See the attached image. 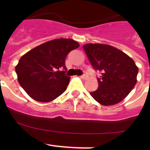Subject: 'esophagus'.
I'll return each instance as SVG.
<instances>
[{"instance_id":"esophagus-1","label":"esophagus","mask_w":150,"mask_h":150,"mask_svg":"<svg viewBox=\"0 0 150 150\" xmlns=\"http://www.w3.org/2000/svg\"><path fill=\"white\" fill-rule=\"evenodd\" d=\"M87 77H88V74H87L86 72H84V74H83V75L81 76V78L83 79H87Z\"/></svg>"}]
</instances>
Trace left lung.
<instances>
[{
    "label": "left lung",
    "instance_id": "8db88e82",
    "mask_svg": "<svg viewBox=\"0 0 150 150\" xmlns=\"http://www.w3.org/2000/svg\"><path fill=\"white\" fill-rule=\"evenodd\" d=\"M83 50L95 71L101 73L98 77V88L90 95L102 105L120 103L137 83L138 67L133 59L109 45L88 43Z\"/></svg>",
    "mask_w": 150,
    "mask_h": 150
}]
</instances>
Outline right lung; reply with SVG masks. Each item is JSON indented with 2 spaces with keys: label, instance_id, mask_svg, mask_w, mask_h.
Masks as SVG:
<instances>
[{
  "label": "right lung",
  "instance_id": "right-lung-1",
  "mask_svg": "<svg viewBox=\"0 0 150 150\" xmlns=\"http://www.w3.org/2000/svg\"><path fill=\"white\" fill-rule=\"evenodd\" d=\"M72 39H55L28 52L16 67L18 81L28 95L40 102H50L67 89L71 77L65 74L67 54L78 48Z\"/></svg>",
  "mask_w": 150,
  "mask_h": 150
}]
</instances>
